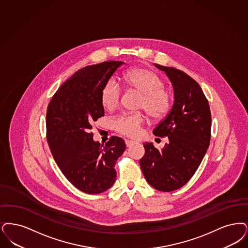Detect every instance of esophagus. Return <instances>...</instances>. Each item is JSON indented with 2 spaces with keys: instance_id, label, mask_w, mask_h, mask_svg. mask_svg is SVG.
Returning a JSON list of instances; mask_svg holds the SVG:
<instances>
[{
  "instance_id": "obj_1",
  "label": "esophagus",
  "mask_w": 248,
  "mask_h": 248,
  "mask_svg": "<svg viewBox=\"0 0 248 248\" xmlns=\"http://www.w3.org/2000/svg\"><path fill=\"white\" fill-rule=\"evenodd\" d=\"M135 143H136V142H135V141H133V140H128V139H126V140H125V145H126V147H127V148H130V147H131V146H133Z\"/></svg>"
}]
</instances>
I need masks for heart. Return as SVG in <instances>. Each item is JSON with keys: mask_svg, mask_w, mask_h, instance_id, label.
I'll use <instances>...</instances> for the list:
<instances>
[{"mask_svg": "<svg viewBox=\"0 0 248 248\" xmlns=\"http://www.w3.org/2000/svg\"><path fill=\"white\" fill-rule=\"evenodd\" d=\"M124 86L131 91L141 94L139 108L145 109L149 117L160 119L168 114L171 108V97L164 88V82L151 70L133 68L124 74ZM122 89L113 79H109L101 89L100 100L107 109H115L121 101ZM145 116L141 112L124 113L113 120L114 128L129 138H137L141 134Z\"/></svg>", "mask_w": 248, "mask_h": 248, "instance_id": "1", "label": "heart"}]
</instances>
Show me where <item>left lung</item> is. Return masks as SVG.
<instances>
[{
	"instance_id": "left-lung-1",
	"label": "left lung",
	"mask_w": 248,
	"mask_h": 248,
	"mask_svg": "<svg viewBox=\"0 0 248 248\" xmlns=\"http://www.w3.org/2000/svg\"><path fill=\"white\" fill-rule=\"evenodd\" d=\"M154 65L164 71L173 87L174 102L167 116L153 130L156 137H168L159 150L144 145L140 167L149 185L170 192L184 186L198 170L210 141L211 114L208 101L198 83L181 70Z\"/></svg>"
}]
</instances>
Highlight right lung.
<instances>
[{
    "mask_svg": "<svg viewBox=\"0 0 248 248\" xmlns=\"http://www.w3.org/2000/svg\"><path fill=\"white\" fill-rule=\"evenodd\" d=\"M124 62H103L76 72L55 92L46 114L47 141L58 167L70 183L87 194L114 184L116 160L124 140L112 136L105 145L93 140V122L104 115L101 89Z\"/></svg>",
    "mask_w": 248,
    "mask_h": 248,
    "instance_id": "1",
    "label": "right lung"
}]
</instances>
